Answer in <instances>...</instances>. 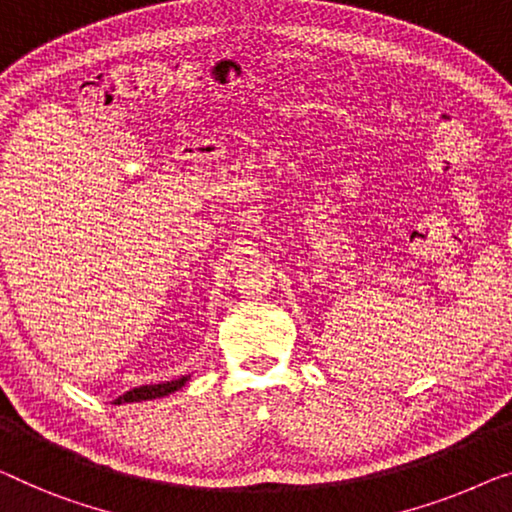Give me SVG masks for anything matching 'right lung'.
I'll return each instance as SVG.
<instances>
[{"label":"right lung","mask_w":512,"mask_h":512,"mask_svg":"<svg viewBox=\"0 0 512 512\" xmlns=\"http://www.w3.org/2000/svg\"><path fill=\"white\" fill-rule=\"evenodd\" d=\"M189 376H182V379L175 381H166V383H157V385H140V388H133L129 392H124L122 397L115 399V404H129V402H143V399H157L170 395V392L180 390L184 383H187Z\"/></svg>","instance_id":"1"}]
</instances>
